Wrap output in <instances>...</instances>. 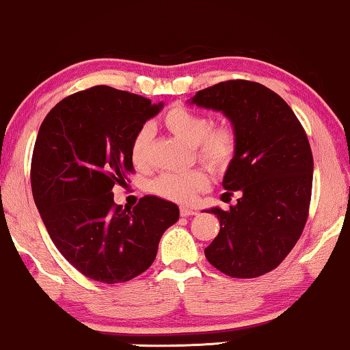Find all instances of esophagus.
Listing matches in <instances>:
<instances>
[{"instance_id":"34e87169","label":"esophagus","mask_w":350,"mask_h":350,"mask_svg":"<svg viewBox=\"0 0 350 350\" xmlns=\"http://www.w3.org/2000/svg\"><path fill=\"white\" fill-rule=\"evenodd\" d=\"M180 215H182L183 217H188V216L198 215V211H196V209L188 208V206H182V208H180Z\"/></svg>"}]
</instances>
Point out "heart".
<instances>
[{
	"label": "heart",
	"mask_w": 350,
	"mask_h": 350,
	"mask_svg": "<svg viewBox=\"0 0 350 350\" xmlns=\"http://www.w3.org/2000/svg\"><path fill=\"white\" fill-rule=\"evenodd\" d=\"M163 126L193 147L195 157L215 174H224L232 167L241 147L239 133L231 124H217L200 111L176 105L163 114ZM131 159L137 168L149 167V133L141 129L131 144ZM209 180L201 168L182 174H162L150 182V191L175 203H191L198 193L206 190Z\"/></svg>",
	"instance_id": "obj_1"
}]
</instances>
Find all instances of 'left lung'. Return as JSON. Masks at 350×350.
I'll return each instance as SVG.
<instances>
[{"mask_svg": "<svg viewBox=\"0 0 350 350\" xmlns=\"http://www.w3.org/2000/svg\"><path fill=\"white\" fill-rule=\"evenodd\" d=\"M191 103L231 119L241 147L226 172V195L236 206L209 211L221 231L204 249L213 267L232 278L272 272L305 229L313 188V154L301 122L282 96L249 80H228L200 90Z\"/></svg>", "mask_w": 350, "mask_h": 350, "instance_id": "obj_1", "label": "left lung"}]
</instances>
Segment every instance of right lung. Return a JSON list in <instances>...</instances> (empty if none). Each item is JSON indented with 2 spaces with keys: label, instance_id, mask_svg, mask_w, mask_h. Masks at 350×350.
Wrapping results in <instances>:
<instances>
[{
  "label": "right lung",
  "instance_id": "obj_1",
  "mask_svg": "<svg viewBox=\"0 0 350 350\" xmlns=\"http://www.w3.org/2000/svg\"><path fill=\"white\" fill-rule=\"evenodd\" d=\"M160 105L106 85L57 103L40 124L31 162L36 206L60 254L101 283L133 280L155 260L159 241L178 221V206L146 195L114 203V185L133 174L131 144Z\"/></svg>",
  "mask_w": 350,
  "mask_h": 350
}]
</instances>
